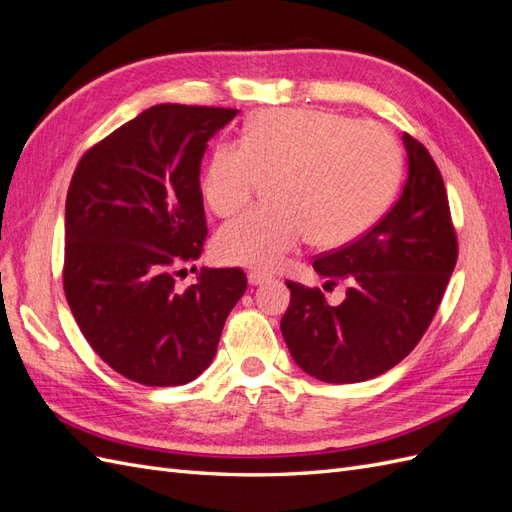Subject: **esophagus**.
Listing matches in <instances>:
<instances>
[{
  "label": "esophagus",
  "instance_id": "obj_1",
  "mask_svg": "<svg viewBox=\"0 0 512 512\" xmlns=\"http://www.w3.org/2000/svg\"><path fill=\"white\" fill-rule=\"evenodd\" d=\"M269 280H271L269 273H262V271H250V273H247V282H250V286L267 284Z\"/></svg>",
  "mask_w": 512,
  "mask_h": 512
}]
</instances>
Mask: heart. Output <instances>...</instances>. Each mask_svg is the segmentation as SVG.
<instances>
[{
    "mask_svg": "<svg viewBox=\"0 0 512 512\" xmlns=\"http://www.w3.org/2000/svg\"><path fill=\"white\" fill-rule=\"evenodd\" d=\"M399 173L397 143L378 123L327 108H269L247 121L241 145L213 151L200 190L226 218L250 203L262 177H275L277 205L224 224L213 252L226 265L275 269L307 237L322 247L352 241L389 207Z\"/></svg>",
    "mask_w": 512,
    "mask_h": 512,
    "instance_id": "obj_1",
    "label": "heart"
}]
</instances>
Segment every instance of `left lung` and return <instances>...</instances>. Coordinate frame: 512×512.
Instances as JSON below:
<instances>
[{
    "label": "left lung",
    "instance_id": "1",
    "mask_svg": "<svg viewBox=\"0 0 512 512\" xmlns=\"http://www.w3.org/2000/svg\"><path fill=\"white\" fill-rule=\"evenodd\" d=\"M399 200L365 235L314 260L329 284L348 282L329 305L320 288L286 282V346L305 374L331 384L376 378L421 342L457 262V235L440 170L412 138Z\"/></svg>",
    "mask_w": 512,
    "mask_h": 512
}]
</instances>
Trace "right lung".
Returning <instances> with one entry per match:
<instances>
[{"mask_svg": "<svg viewBox=\"0 0 512 512\" xmlns=\"http://www.w3.org/2000/svg\"><path fill=\"white\" fill-rule=\"evenodd\" d=\"M235 108L156 104L91 147L66 198L64 292L81 333L117 374L188 384L211 365L245 273H175L203 254L200 162Z\"/></svg>", "mask_w": 512, "mask_h": 512, "instance_id": "1", "label": "right lung"}]
</instances>
